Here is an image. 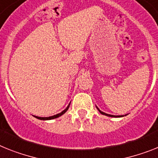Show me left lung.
Returning <instances> with one entry per match:
<instances>
[{"label": "left lung", "mask_w": 158, "mask_h": 158, "mask_svg": "<svg viewBox=\"0 0 158 158\" xmlns=\"http://www.w3.org/2000/svg\"><path fill=\"white\" fill-rule=\"evenodd\" d=\"M96 108H97V107H96ZM97 109L99 110V112H100L102 115H104V116H110V117H122V116H113V115H110V114H107V113H105V112H102V111H100V110H99L98 108H97ZM125 116H126V115H125Z\"/></svg>", "instance_id": "obj_1"}]
</instances>
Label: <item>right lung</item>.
<instances>
[{"mask_svg": "<svg viewBox=\"0 0 158 158\" xmlns=\"http://www.w3.org/2000/svg\"><path fill=\"white\" fill-rule=\"evenodd\" d=\"M70 104H71V103L69 104V105L67 106V108H66V109H64L62 112H60V113L59 114H56V115H54V116H49V117H39V116H34V117L37 118V119H39V120H53V119H55V118H58L59 117V116H61L62 115H63V114L65 113V112H67V110H68L69 107H70Z\"/></svg>", "mask_w": 158, "mask_h": 158, "instance_id": "1", "label": "right lung"}]
</instances>
